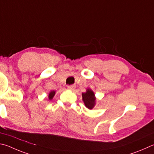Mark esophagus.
<instances>
[{
  "mask_svg": "<svg viewBox=\"0 0 154 154\" xmlns=\"http://www.w3.org/2000/svg\"><path fill=\"white\" fill-rule=\"evenodd\" d=\"M75 88H76V85H70L68 86V89H71V90H74Z\"/></svg>",
  "mask_w": 154,
  "mask_h": 154,
  "instance_id": "34e87169",
  "label": "esophagus"
}]
</instances>
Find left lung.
Masks as SVG:
<instances>
[{"label": "left lung", "instance_id": "left-lung-1", "mask_svg": "<svg viewBox=\"0 0 154 154\" xmlns=\"http://www.w3.org/2000/svg\"><path fill=\"white\" fill-rule=\"evenodd\" d=\"M83 100L85 106L89 109H92L96 104V98L94 92L91 89H88L86 92L82 94Z\"/></svg>", "mask_w": 154, "mask_h": 154}]
</instances>
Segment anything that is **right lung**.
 <instances>
[{
    "mask_svg": "<svg viewBox=\"0 0 154 154\" xmlns=\"http://www.w3.org/2000/svg\"><path fill=\"white\" fill-rule=\"evenodd\" d=\"M54 94H55V91H52L51 92H50V93L49 94V100H52V97H54Z\"/></svg>",
    "mask_w": 154,
    "mask_h": 154,
    "instance_id": "right-lung-1",
    "label": "right lung"
}]
</instances>
